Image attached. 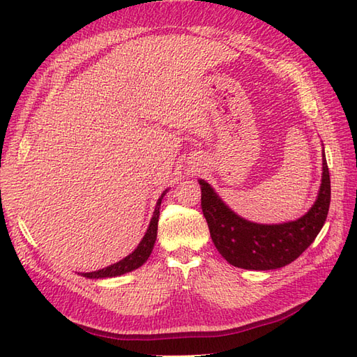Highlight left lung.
I'll use <instances>...</instances> for the list:
<instances>
[{"label": "left lung", "mask_w": 357, "mask_h": 357, "mask_svg": "<svg viewBox=\"0 0 357 357\" xmlns=\"http://www.w3.org/2000/svg\"><path fill=\"white\" fill-rule=\"evenodd\" d=\"M317 198L304 216L282 224L247 221L219 198L207 181L199 179L201 207L210 236L224 259L238 268L276 270L291 264L313 244L328 215L331 185L325 151Z\"/></svg>", "instance_id": "obj_1"}]
</instances>
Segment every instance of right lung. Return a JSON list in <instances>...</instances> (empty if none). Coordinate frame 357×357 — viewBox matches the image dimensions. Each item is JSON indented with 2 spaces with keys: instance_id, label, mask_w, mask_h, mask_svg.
Returning a JSON list of instances; mask_svg holds the SVG:
<instances>
[{
  "instance_id": "right-lung-1",
  "label": "right lung",
  "mask_w": 357,
  "mask_h": 357,
  "mask_svg": "<svg viewBox=\"0 0 357 357\" xmlns=\"http://www.w3.org/2000/svg\"><path fill=\"white\" fill-rule=\"evenodd\" d=\"M167 190L162 192V195L159 196V199L156 202V207L153 211V216L150 219V224H149V229L144 234V238L141 239V242L138 244L133 252L126 256L124 259H121L116 264H112L109 267L101 268V270H96L92 273H81V276L89 278V279H104V278H115V276H121V275H126L128 271H133L136 268H139L141 265L146 262L150 255H151V250H153L155 245V241H156V234H158V221H159V207H161V202L162 198L165 196Z\"/></svg>"
}]
</instances>
